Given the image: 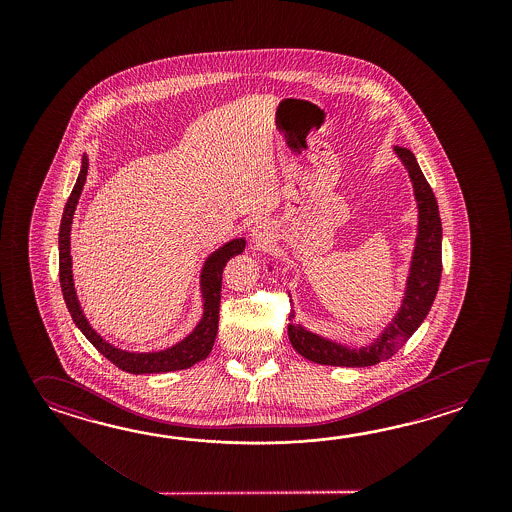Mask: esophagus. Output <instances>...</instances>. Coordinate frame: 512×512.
I'll list each match as a JSON object with an SVG mask.
<instances>
[{
  "instance_id": "34e87169",
  "label": "esophagus",
  "mask_w": 512,
  "mask_h": 512,
  "mask_svg": "<svg viewBox=\"0 0 512 512\" xmlns=\"http://www.w3.org/2000/svg\"><path fill=\"white\" fill-rule=\"evenodd\" d=\"M274 240V234H272L271 225L267 221H258L251 230V241L254 247L258 249H265L271 245Z\"/></svg>"
}]
</instances>
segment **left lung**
<instances>
[{
    "label": "left lung",
    "mask_w": 512,
    "mask_h": 512,
    "mask_svg": "<svg viewBox=\"0 0 512 512\" xmlns=\"http://www.w3.org/2000/svg\"><path fill=\"white\" fill-rule=\"evenodd\" d=\"M395 153L403 161L404 168L414 185L415 201L419 208V225L415 240L414 256L410 265V274L406 280L403 304L399 307L392 324L384 329L381 337L366 348H348L333 340L315 335L300 324H293L294 311L289 315V340L293 348L304 359L326 364V366H346V368H364L390 359L404 342L412 337L415 329L423 324L430 307L434 304L435 294L441 282V218L435 201L434 192L428 185L425 175L415 161L414 153L401 146H395Z\"/></svg>",
    "instance_id": "left-lung-1"
}]
</instances>
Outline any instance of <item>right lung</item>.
Instances as JSON below:
<instances>
[{"label": "right lung", "instance_id": "obj_1", "mask_svg": "<svg viewBox=\"0 0 512 512\" xmlns=\"http://www.w3.org/2000/svg\"><path fill=\"white\" fill-rule=\"evenodd\" d=\"M87 155L82 157V170L78 174L77 183L73 186V192L67 199L64 216L60 223V234H58V251H60V287L66 300L67 309L71 313L73 322L78 329L84 333V337L95 346V348L113 362L119 370L142 375V373H164V371L186 370L192 368L199 360H205L208 353L212 351L214 340L218 335L219 302H221V278L227 261L245 251V240H232L225 243L221 249L210 254L203 265L201 272V291L205 300V313L196 329L179 344L172 348L155 351V353H131L124 349L115 348L104 338L98 335L93 327L89 326L86 316L80 309L75 283H73V271H71V247H69V232L73 223V214L77 208L78 197L82 194V188L86 183Z\"/></svg>", "mask_w": 512, "mask_h": 512}]
</instances>
